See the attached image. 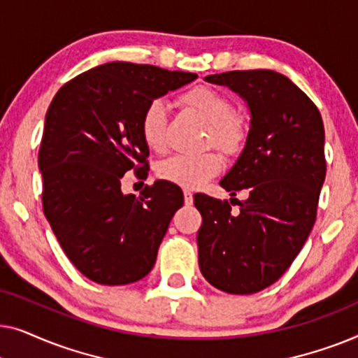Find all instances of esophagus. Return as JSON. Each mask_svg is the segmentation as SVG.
I'll return each mask as SVG.
<instances>
[{"mask_svg":"<svg viewBox=\"0 0 358 358\" xmlns=\"http://www.w3.org/2000/svg\"><path fill=\"white\" fill-rule=\"evenodd\" d=\"M184 202H185V205H192L194 203V195L189 189H184Z\"/></svg>","mask_w":358,"mask_h":358,"instance_id":"esophagus-1","label":"esophagus"}]
</instances>
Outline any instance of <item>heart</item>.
I'll use <instances>...</instances> for the list:
<instances>
[{
  "instance_id": "heart-1",
  "label": "heart",
  "mask_w": 358,
  "mask_h": 358,
  "mask_svg": "<svg viewBox=\"0 0 358 358\" xmlns=\"http://www.w3.org/2000/svg\"><path fill=\"white\" fill-rule=\"evenodd\" d=\"M180 102L202 117L208 124L205 145H213L227 155H234L243 148L248 136V122L241 114L233 112L228 96L210 86L190 87L180 96ZM168 110L161 99L151 101L145 107L140 120L143 141L153 151H164L168 145L166 135ZM223 168V161L215 151L199 155H174L164 159L158 168L161 179L185 189H197L213 179Z\"/></svg>"
}]
</instances>
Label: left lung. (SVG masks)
Instances as JSON below:
<instances>
[{
  "mask_svg": "<svg viewBox=\"0 0 358 358\" xmlns=\"http://www.w3.org/2000/svg\"><path fill=\"white\" fill-rule=\"evenodd\" d=\"M205 80L238 92L251 110L243 153L220 182L231 195H249L239 212L228 200L194 195L202 215L199 267L218 290L251 295L277 282L310 236L326 178L324 125L315 102L277 71Z\"/></svg>",
  "mask_w": 358,
  "mask_h": 358,
  "instance_id": "left-lung-1",
  "label": "left lung"
}]
</instances>
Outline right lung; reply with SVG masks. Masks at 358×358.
Listing matches in <instances>:
<instances>
[{"instance_id": "obj_1", "label": "right lung", "mask_w": 358, "mask_h": 358, "mask_svg": "<svg viewBox=\"0 0 358 358\" xmlns=\"http://www.w3.org/2000/svg\"><path fill=\"white\" fill-rule=\"evenodd\" d=\"M197 75L112 62L63 85L48 106L38 150L43 213L66 257L90 280L127 285L143 278L174 213L178 185L156 180L124 195L127 171L146 173L140 131L145 107Z\"/></svg>"}]
</instances>
